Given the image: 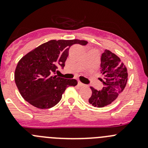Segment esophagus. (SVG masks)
Wrapping results in <instances>:
<instances>
[{
    "mask_svg": "<svg viewBox=\"0 0 148 148\" xmlns=\"http://www.w3.org/2000/svg\"><path fill=\"white\" fill-rule=\"evenodd\" d=\"M78 86H80V87H82V86H84V84L82 82H78Z\"/></svg>",
    "mask_w": 148,
    "mask_h": 148,
    "instance_id": "obj_1",
    "label": "esophagus"
}]
</instances>
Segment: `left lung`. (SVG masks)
I'll return each instance as SVG.
<instances>
[{"label":"left lung","mask_w":148,"mask_h":148,"mask_svg":"<svg viewBox=\"0 0 148 148\" xmlns=\"http://www.w3.org/2000/svg\"><path fill=\"white\" fill-rule=\"evenodd\" d=\"M104 78L100 79L103 87L97 90L91 86L92 96L89 102L95 107H103L115 100L123 91L127 81V68L120 59L105 49L101 56L100 70Z\"/></svg>","instance_id":"obj_1"}]
</instances>
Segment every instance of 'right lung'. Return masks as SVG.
<instances>
[{
  "label": "right lung",
  "instance_id": "obj_1",
  "mask_svg": "<svg viewBox=\"0 0 148 148\" xmlns=\"http://www.w3.org/2000/svg\"><path fill=\"white\" fill-rule=\"evenodd\" d=\"M85 46L86 41L51 40L25 55L15 71V82L23 99L39 109H49L59 102L69 86H76V79L57 77L63 69L69 50L74 44Z\"/></svg>",
  "mask_w": 148,
  "mask_h": 148
}]
</instances>
